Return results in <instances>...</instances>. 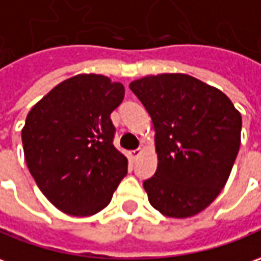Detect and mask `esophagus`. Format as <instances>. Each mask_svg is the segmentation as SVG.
<instances>
[{"label":"esophagus","mask_w":261,"mask_h":261,"mask_svg":"<svg viewBox=\"0 0 261 261\" xmlns=\"http://www.w3.org/2000/svg\"><path fill=\"white\" fill-rule=\"evenodd\" d=\"M141 153H142L141 149H136V150H132V152H130V158H132V159H138V158L141 156Z\"/></svg>","instance_id":"esophagus-1"}]
</instances>
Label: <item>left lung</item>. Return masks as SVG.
I'll use <instances>...</instances> for the list:
<instances>
[{"label": "left lung", "instance_id": "left-lung-1", "mask_svg": "<svg viewBox=\"0 0 261 261\" xmlns=\"http://www.w3.org/2000/svg\"><path fill=\"white\" fill-rule=\"evenodd\" d=\"M129 88L154 127L158 169L143 182L149 203L168 217L195 216L229 179L242 115L222 91L186 73L148 75Z\"/></svg>", "mask_w": 261, "mask_h": 261}]
</instances>
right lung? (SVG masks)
I'll list each match as a JSON object with an SVG mask.
<instances>
[{
    "label": "right lung",
    "mask_w": 261,
    "mask_h": 261,
    "mask_svg": "<svg viewBox=\"0 0 261 261\" xmlns=\"http://www.w3.org/2000/svg\"><path fill=\"white\" fill-rule=\"evenodd\" d=\"M125 96L120 82L96 73L65 79L37 102L22 127L27 166L49 202L71 216L105 209L127 159L113 146V109Z\"/></svg>",
    "instance_id": "1"
}]
</instances>
